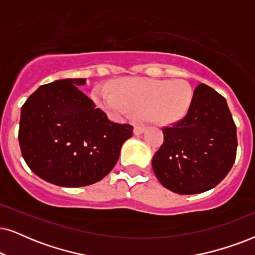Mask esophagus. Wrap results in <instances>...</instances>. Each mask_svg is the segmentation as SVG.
<instances>
[{"instance_id":"1","label":"esophagus","mask_w":255,"mask_h":255,"mask_svg":"<svg viewBox=\"0 0 255 255\" xmlns=\"http://www.w3.org/2000/svg\"><path fill=\"white\" fill-rule=\"evenodd\" d=\"M144 130H146V127H144V126H138V125H136V126H135V127H134V134H135V135L142 134Z\"/></svg>"}]
</instances>
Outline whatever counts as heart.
<instances>
[{"instance_id":"1","label":"heart","mask_w":255,"mask_h":255,"mask_svg":"<svg viewBox=\"0 0 255 255\" xmlns=\"http://www.w3.org/2000/svg\"><path fill=\"white\" fill-rule=\"evenodd\" d=\"M115 92L96 88L94 100L109 117H146L156 125H173L185 119L194 101V89L186 80L125 79L115 83Z\"/></svg>"}]
</instances>
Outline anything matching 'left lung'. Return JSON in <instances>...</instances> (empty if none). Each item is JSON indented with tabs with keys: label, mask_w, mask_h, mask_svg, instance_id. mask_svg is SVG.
Returning a JSON list of instances; mask_svg holds the SVG:
<instances>
[{
	"label": "left lung",
	"mask_w": 255,
	"mask_h": 255,
	"mask_svg": "<svg viewBox=\"0 0 255 255\" xmlns=\"http://www.w3.org/2000/svg\"><path fill=\"white\" fill-rule=\"evenodd\" d=\"M153 156L161 185L178 194H199L224 180L237 156V127L226 99L201 83L187 117L165 127Z\"/></svg>",
	"instance_id": "obj_1"
}]
</instances>
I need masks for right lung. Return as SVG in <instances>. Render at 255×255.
I'll use <instances>...</instances> for the list:
<instances>
[{
    "label": "right lung",
    "instance_id": "add662e5",
    "mask_svg": "<svg viewBox=\"0 0 255 255\" xmlns=\"http://www.w3.org/2000/svg\"><path fill=\"white\" fill-rule=\"evenodd\" d=\"M86 79L38 87L21 108L18 142L29 168L61 187H83L114 168L133 126L115 124L79 89Z\"/></svg>",
    "mask_w": 255,
    "mask_h": 255
}]
</instances>
